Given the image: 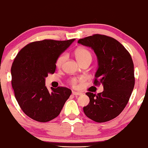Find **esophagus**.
<instances>
[{
  "label": "esophagus",
  "instance_id": "esophagus-1",
  "mask_svg": "<svg viewBox=\"0 0 148 148\" xmlns=\"http://www.w3.org/2000/svg\"><path fill=\"white\" fill-rule=\"evenodd\" d=\"M72 94H73L75 96H81V95H82V93L78 92H73Z\"/></svg>",
  "mask_w": 148,
  "mask_h": 148
}]
</instances>
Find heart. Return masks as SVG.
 Masks as SVG:
<instances>
[{"label": "heart", "mask_w": 148, "mask_h": 148, "mask_svg": "<svg viewBox=\"0 0 148 148\" xmlns=\"http://www.w3.org/2000/svg\"><path fill=\"white\" fill-rule=\"evenodd\" d=\"M75 57L77 60V61L79 62V63H82V62L86 61L87 60H92V54L91 52L89 51L88 50L86 49V48H79L76 50L75 52ZM66 58H67V54L64 52V53H62L58 56L56 61V65L57 67H61L62 64L64 63V62L66 61ZM71 84L73 86H75L77 84V80L75 79H73L71 81Z\"/></svg>", "instance_id": "b5f03b06"}]
</instances>
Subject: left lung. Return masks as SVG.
<instances>
[{
    "instance_id": "8db88e82",
    "label": "left lung",
    "mask_w": 148,
    "mask_h": 148,
    "mask_svg": "<svg viewBox=\"0 0 148 148\" xmlns=\"http://www.w3.org/2000/svg\"><path fill=\"white\" fill-rule=\"evenodd\" d=\"M94 50L98 59L94 84H102L104 91L87 92L90 103L84 107L88 118L98 123L114 119L125 108L135 85L133 60L125 48L114 38L95 34L78 40Z\"/></svg>"
}]
</instances>
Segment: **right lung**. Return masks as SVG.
I'll return each instance as SVG.
<instances>
[{"label":"right lung","mask_w":148,"mask_h":148,"mask_svg":"<svg viewBox=\"0 0 148 148\" xmlns=\"http://www.w3.org/2000/svg\"><path fill=\"white\" fill-rule=\"evenodd\" d=\"M75 39L32 42L17 54L11 66L12 87L19 106L26 115L45 123L58 116L71 94L70 89L58 87L49 92L46 77L54 73L58 56Z\"/></svg>","instance_id":"right-lung-1"}]
</instances>
